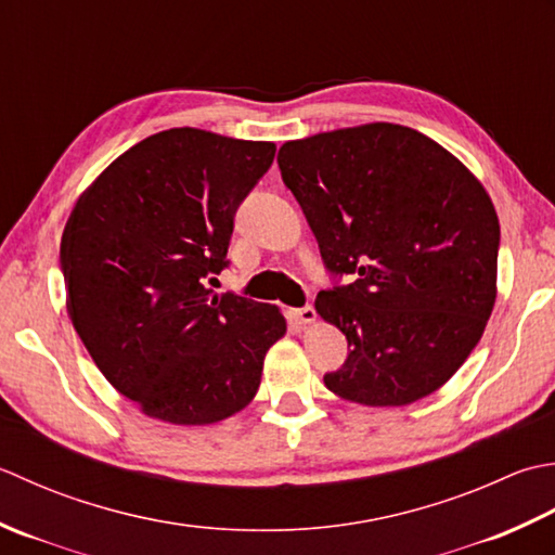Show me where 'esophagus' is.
Instances as JSON below:
<instances>
[{
  "instance_id": "obj_1",
  "label": "esophagus",
  "mask_w": 555,
  "mask_h": 555,
  "mask_svg": "<svg viewBox=\"0 0 555 555\" xmlns=\"http://www.w3.org/2000/svg\"><path fill=\"white\" fill-rule=\"evenodd\" d=\"M292 319L297 321V323H301V325L313 323V321H315L313 304H307V307H301V309H292Z\"/></svg>"
}]
</instances>
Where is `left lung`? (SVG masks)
Returning <instances> with one entry per match:
<instances>
[{
	"instance_id": "obj_1",
	"label": "left lung",
	"mask_w": 555,
	"mask_h": 555,
	"mask_svg": "<svg viewBox=\"0 0 555 555\" xmlns=\"http://www.w3.org/2000/svg\"><path fill=\"white\" fill-rule=\"evenodd\" d=\"M278 165L327 273L349 275L315 297L349 349L325 388L369 406L438 390L495 304L501 224L479 179L428 135L388 121L287 141Z\"/></svg>"
}]
</instances>
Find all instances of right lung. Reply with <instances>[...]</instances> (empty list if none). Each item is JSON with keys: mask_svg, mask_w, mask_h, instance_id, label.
<instances>
[{"mask_svg": "<svg viewBox=\"0 0 555 555\" xmlns=\"http://www.w3.org/2000/svg\"><path fill=\"white\" fill-rule=\"evenodd\" d=\"M275 143L153 133L90 184L66 222V311L103 376L143 414L203 426L236 414L287 331L278 307L215 294L234 215Z\"/></svg>", "mask_w": 555, "mask_h": 555, "instance_id": "add662e5", "label": "right lung"}]
</instances>
